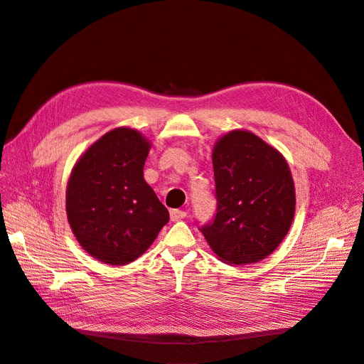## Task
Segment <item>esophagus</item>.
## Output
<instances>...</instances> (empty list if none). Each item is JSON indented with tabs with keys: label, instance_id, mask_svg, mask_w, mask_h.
I'll return each mask as SVG.
<instances>
[{
	"label": "esophagus",
	"instance_id": "obj_1",
	"mask_svg": "<svg viewBox=\"0 0 364 364\" xmlns=\"http://www.w3.org/2000/svg\"><path fill=\"white\" fill-rule=\"evenodd\" d=\"M186 211H181V209H172V211L169 213V217H171V221H180L183 218H186Z\"/></svg>",
	"mask_w": 364,
	"mask_h": 364
}]
</instances>
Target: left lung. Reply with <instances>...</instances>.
<instances>
[{
	"label": "left lung",
	"instance_id": "left-lung-1",
	"mask_svg": "<svg viewBox=\"0 0 364 364\" xmlns=\"http://www.w3.org/2000/svg\"><path fill=\"white\" fill-rule=\"evenodd\" d=\"M217 214L199 227L227 264L269 257L288 235L295 215V186L286 159L255 134L227 132L214 146Z\"/></svg>",
	"mask_w": 364,
	"mask_h": 364
}]
</instances>
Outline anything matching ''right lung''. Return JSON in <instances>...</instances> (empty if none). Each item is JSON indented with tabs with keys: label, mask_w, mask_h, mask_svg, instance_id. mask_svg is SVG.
Here are the masks:
<instances>
[{
	"label": "right lung",
	"mask_w": 364,
	"mask_h": 364,
	"mask_svg": "<svg viewBox=\"0 0 364 364\" xmlns=\"http://www.w3.org/2000/svg\"><path fill=\"white\" fill-rule=\"evenodd\" d=\"M150 141L136 129L114 128L75 164L66 214L84 250L110 265L143 255L169 221L168 209L144 181Z\"/></svg>",
	"instance_id": "right-lung-1"
}]
</instances>
